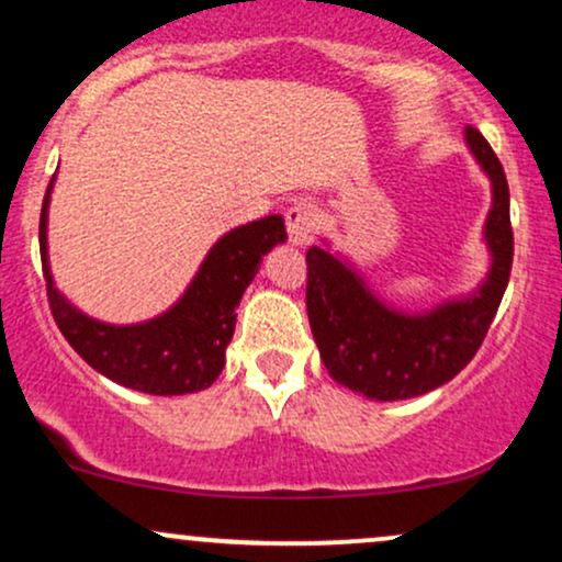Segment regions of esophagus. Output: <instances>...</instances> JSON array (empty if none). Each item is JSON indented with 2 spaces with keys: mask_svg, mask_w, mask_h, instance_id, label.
<instances>
[{
  "mask_svg": "<svg viewBox=\"0 0 562 562\" xmlns=\"http://www.w3.org/2000/svg\"><path fill=\"white\" fill-rule=\"evenodd\" d=\"M314 224H317V211L308 200H293L290 209L285 211V227H288V237L293 245H306L312 240Z\"/></svg>",
  "mask_w": 562,
  "mask_h": 562,
  "instance_id": "34e87169",
  "label": "esophagus"
}]
</instances>
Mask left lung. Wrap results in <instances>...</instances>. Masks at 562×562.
Wrapping results in <instances>:
<instances>
[{"label": "left lung", "instance_id": "left-lung-1", "mask_svg": "<svg viewBox=\"0 0 562 562\" xmlns=\"http://www.w3.org/2000/svg\"><path fill=\"white\" fill-rule=\"evenodd\" d=\"M465 139L494 187L486 222L494 263L479 293L409 317L383 306L325 248L306 250V312L322 362L335 383L367 398L396 402L449 383L475 357L505 295L513 269L507 177L479 128L468 126Z\"/></svg>", "mask_w": 562, "mask_h": 562}]
</instances>
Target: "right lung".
<instances>
[{
  "label": "right lung",
  "mask_w": 562,
  "mask_h": 562,
  "mask_svg": "<svg viewBox=\"0 0 562 562\" xmlns=\"http://www.w3.org/2000/svg\"><path fill=\"white\" fill-rule=\"evenodd\" d=\"M38 218V250L47 280V301L55 325L87 364L126 389L179 396L209 389L224 367V351L235 333L237 303L261 267V256L285 240L282 216H263L227 232L211 254L182 301L164 317L142 325L115 327L76 312L57 293L47 263V205Z\"/></svg>",
  "instance_id": "right-lung-1"
}]
</instances>
